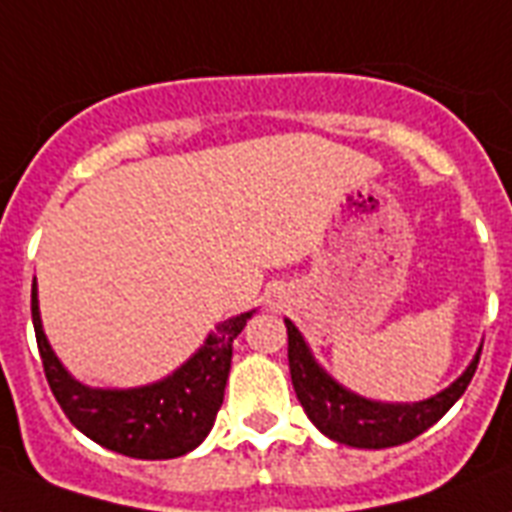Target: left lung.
Here are the masks:
<instances>
[{"instance_id": "left-lung-1", "label": "left lung", "mask_w": 512, "mask_h": 512, "mask_svg": "<svg viewBox=\"0 0 512 512\" xmlns=\"http://www.w3.org/2000/svg\"><path fill=\"white\" fill-rule=\"evenodd\" d=\"M285 328H288L291 382L304 414L331 441L347 443L355 449H390V446L414 441L462 398L481 358L478 352L465 374L459 376L449 390L438 392L435 398L422 400V403H376L336 384L315 363L310 347L304 344L291 320H285Z\"/></svg>"}]
</instances>
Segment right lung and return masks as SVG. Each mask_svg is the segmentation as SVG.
Masks as SVG:
<instances>
[{"instance_id": "right-lung-1", "label": "right lung", "mask_w": 512, "mask_h": 512, "mask_svg": "<svg viewBox=\"0 0 512 512\" xmlns=\"http://www.w3.org/2000/svg\"><path fill=\"white\" fill-rule=\"evenodd\" d=\"M251 318L224 320L176 374L136 390H93L66 374L42 331L37 285H31V320L50 390L69 422L104 449L133 459H173L197 449L219 414L232 342Z\"/></svg>"}]
</instances>
